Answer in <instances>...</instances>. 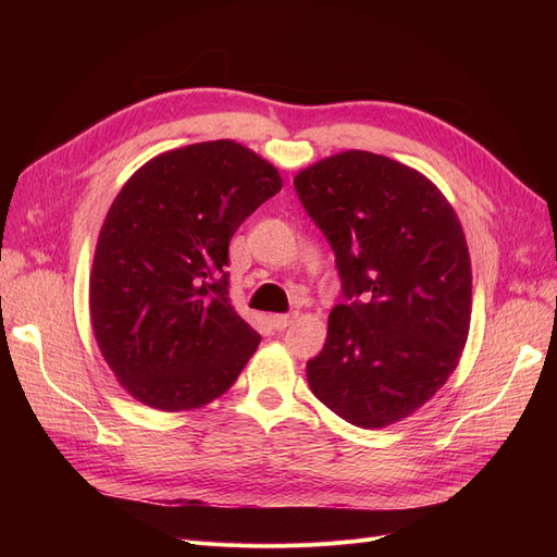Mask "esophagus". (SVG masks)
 <instances>
[{
	"mask_svg": "<svg viewBox=\"0 0 557 557\" xmlns=\"http://www.w3.org/2000/svg\"><path fill=\"white\" fill-rule=\"evenodd\" d=\"M295 318H297V313H293V315L276 313V315H272V325H274L276 330H285V327L295 323Z\"/></svg>",
	"mask_w": 557,
	"mask_h": 557,
	"instance_id": "esophagus-1",
	"label": "esophagus"
}]
</instances>
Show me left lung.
<instances>
[{"label": "left lung", "instance_id": "left-lung-1", "mask_svg": "<svg viewBox=\"0 0 557 557\" xmlns=\"http://www.w3.org/2000/svg\"><path fill=\"white\" fill-rule=\"evenodd\" d=\"M295 190L334 250L346 297L307 362L311 393L346 423L393 425L434 397L467 344L462 225L428 176L369 150L313 162Z\"/></svg>", "mask_w": 557, "mask_h": 557}]
</instances>
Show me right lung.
Here are the masks:
<instances>
[{"label": "right lung", "instance_id": "obj_1", "mask_svg": "<svg viewBox=\"0 0 557 557\" xmlns=\"http://www.w3.org/2000/svg\"><path fill=\"white\" fill-rule=\"evenodd\" d=\"M283 188L232 141L148 160L113 199L90 272V320L117 383L146 407L190 411L237 381L260 334L227 295L230 239Z\"/></svg>", "mask_w": 557, "mask_h": 557}]
</instances>
